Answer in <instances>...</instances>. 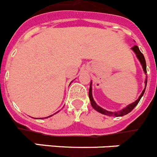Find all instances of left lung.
Listing matches in <instances>:
<instances>
[{
    "label": "left lung",
    "instance_id": "obj_1",
    "mask_svg": "<svg viewBox=\"0 0 157 157\" xmlns=\"http://www.w3.org/2000/svg\"><path fill=\"white\" fill-rule=\"evenodd\" d=\"M132 49L134 50V52H135L136 56H137L138 59H139L140 62H141L145 73H147L146 62H145V57H144V56H143V54L141 53V51L139 50V48H138V47L137 46V45H134V46H133ZM145 86H146L147 85V78H146V80H145ZM91 83L92 82H90V90H89V98H90V100L91 105H92L93 108H94L96 111H98V112H101V114L106 115V116H116V117H118V116H124V115L128 114L129 112H131V111H132L133 109L135 108L136 105H138V102H139L140 100H141V97L143 96L144 93H145V88L144 89V90L142 91V93H141V96L139 97V98H138V99L136 101H134V103L129 105L128 106L126 107L125 109H123V110L120 111V112H109V111L105 110V109H102V108H101L100 106H98V105L95 103V101H94V98H93V96H92V87H91Z\"/></svg>",
    "mask_w": 157,
    "mask_h": 157
}]
</instances>
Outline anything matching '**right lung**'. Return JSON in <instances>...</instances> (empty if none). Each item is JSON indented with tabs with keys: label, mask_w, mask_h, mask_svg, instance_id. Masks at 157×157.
I'll return each instance as SVG.
<instances>
[{
	"label": "right lung",
	"mask_w": 157,
	"mask_h": 157,
	"mask_svg": "<svg viewBox=\"0 0 157 157\" xmlns=\"http://www.w3.org/2000/svg\"><path fill=\"white\" fill-rule=\"evenodd\" d=\"M48 117H49V116H48ZM45 118H47V117H45Z\"/></svg>",
	"instance_id": "obj_1"
}]
</instances>
